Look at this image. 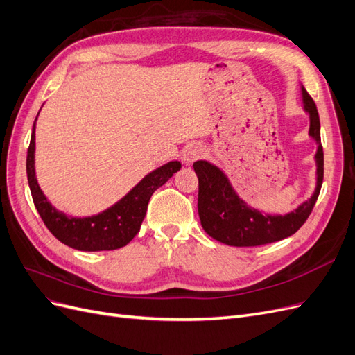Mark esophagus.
Segmentation results:
<instances>
[{
    "label": "esophagus",
    "mask_w": 355,
    "mask_h": 355,
    "mask_svg": "<svg viewBox=\"0 0 355 355\" xmlns=\"http://www.w3.org/2000/svg\"><path fill=\"white\" fill-rule=\"evenodd\" d=\"M202 146H200L198 144H189L184 148V151H182V161H184L185 164H192L197 158L202 155Z\"/></svg>",
    "instance_id": "esophagus-1"
}]
</instances>
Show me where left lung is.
I'll list each match as a JSON object with an SVG mask.
<instances>
[{
  "label": "left lung",
  "instance_id": "8db88e82",
  "mask_svg": "<svg viewBox=\"0 0 355 355\" xmlns=\"http://www.w3.org/2000/svg\"><path fill=\"white\" fill-rule=\"evenodd\" d=\"M304 111L309 115V137L317 144L315 188L313 196L284 214H271L249 206L234 189L225 171L206 159L194 163L198 176V216L211 239L234 247H253L283 240L295 234L313 211L324 175V154L320 137V116L313 98L300 85Z\"/></svg>",
  "mask_w": 355,
  "mask_h": 355
}]
</instances>
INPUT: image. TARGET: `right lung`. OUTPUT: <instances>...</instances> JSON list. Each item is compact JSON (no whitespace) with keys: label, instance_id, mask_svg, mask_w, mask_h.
<instances>
[{"label":"right lung","instance_id":"add662e5","mask_svg":"<svg viewBox=\"0 0 355 355\" xmlns=\"http://www.w3.org/2000/svg\"><path fill=\"white\" fill-rule=\"evenodd\" d=\"M40 114V112H38ZM38 118V115H37ZM32 125L31 142L26 157V175L32 200L40 216L55 237L75 250L102 252L115 250L130 243L141 230L146 214L148 202L154 191L180 170L179 161H170L151 173H148L137 185L116 201L114 206L93 216L75 218L59 211L40 188L35 173V123Z\"/></svg>","mask_w":355,"mask_h":355}]
</instances>
